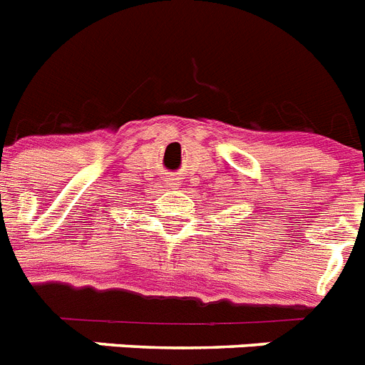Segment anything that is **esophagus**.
<instances>
[{
    "instance_id": "34e87169",
    "label": "esophagus",
    "mask_w": 365,
    "mask_h": 365,
    "mask_svg": "<svg viewBox=\"0 0 365 365\" xmlns=\"http://www.w3.org/2000/svg\"><path fill=\"white\" fill-rule=\"evenodd\" d=\"M170 185H171V186L177 185V179H171V180H170Z\"/></svg>"
}]
</instances>
